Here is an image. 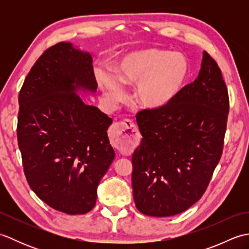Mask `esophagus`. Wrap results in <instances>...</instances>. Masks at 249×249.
<instances>
[{
    "label": "esophagus",
    "mask_w": 249,
    "mask_h": 249,
    "mask_svg": "<svg viewBox=\"0 0 249 249\" xmlns=\"http://www.w3.org/2000/svg\"><path fill=\"white\" fill-rule=\"evenodd\" d=\"M139 130L130 120L118 122L111 126V144L121 153L127 154L133 151L139 142Z\"/></svg>",
    "instance_id": "34e87169"
}]
</instances>
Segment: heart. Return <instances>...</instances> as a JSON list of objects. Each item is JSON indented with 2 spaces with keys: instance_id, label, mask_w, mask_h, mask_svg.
<instances>
[{
  "instance_id": "1",
  "label": "heart",
  "mask_w": 249,
  "mask_h": 249,
  "mask_svg": "<svg viewBox=\"0 0 249 249\" xmlns=\"http://www.w3.org/2000/svg\"><path fill=\"white\" fill-rule=\"evenodd\" d=\"M189 62L179 52L160 49L135 51L122 57L115 67V78L102 73L99 80L106 96L113 105L126 97L123 87L134 86L136 103L145 109H160L181 92L189 75Z\"/></svg>"
}]
</instances>
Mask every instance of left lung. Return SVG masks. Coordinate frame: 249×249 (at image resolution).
<instances>
[{
  "label": "left lung",
  "mask_w": 249,
  "mask_h": 249,
  "mask_svg": "<svg viewBox=\"0 0 249 249\" xmlns=\"http://www.w3.org/2000/svg\"><path fill=\"white\" fill-rule=\"evenodd\" d=\"M228 112L221 71L204 51L194 82L165 107L137 113L143 138L131 157V183L142 214L173 216L202 197L223 154Z\"/></svg>",
  "instance_id": "left-lung-1"
}]
</instances>
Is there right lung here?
<instances>
[{
  "mask_svg": "<svg viewBox=\"0 0 249 249\" xmlns=\"http://www.w3.org/2000/svg\"><path fill=\"white\" fill-rule=\"evenodd\" d=\"M92 56L59 43L47 49L19 92L18 145L37 197L60 212H89L97 186L114 160L107 135L112 119L83 103L77 89L95 92Z\"/></svg>",
  "mask_w": 249,
  "mask_h": 249,
  "instance_id": "obj_1",
  "label": "right lung"
}]
</instances>
